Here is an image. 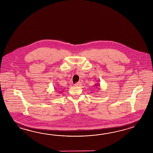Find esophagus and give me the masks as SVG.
<instances>
[{
	"label": "esophagus",
	"instance_id": "1",
	"mask_svg": "<svg viewBox=\"0 0 153 153\" xmlns=\"http://www.w3.org/2000/svg\"><path fill=\"white\" fill-rule=\"evenodd\" d=\"M74 85L76 86H80V85H81V82H80V81H79V82H78L75 83Z\"/></svg>",
	"mask_w": 153,
	"mask_h": 153
}]
</instances>
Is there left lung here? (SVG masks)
<instances>
[{
  "instance_id": "left-lung-1",
  "label": "left lung",
  "mask_w": 153,
  "mask_h": 153,
  "mask_svg": "<svg viewBox=\"0 0 153 153\" xmlns=\"http://www.w3.org/2000/svg\"><path fill=\"white\" fill-rule=\"evenodd\" d=\"M95 86H96V87H97L98 86L100 87V84H97L95 85ZM98 88H99V89H100V87Z\"/></svg>"
}]
</instances>
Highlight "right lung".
Here are the masks:
<instances>
[{
	"instance_id": "obj_1",
	"label": "right lung",
	"mask_w": 153,
	"mask_h": 153,
	"mask_svg": "<svg viewBox=\"0 0 153 153\" xmlns=\"http://www.w3.org/2000/svg\"><path fill=\"white\" fill-rule=\"evenodd\" d=\"M61 92H62V91H61V92H59V93H61Z\"/></svg>"
}]
</instances>
